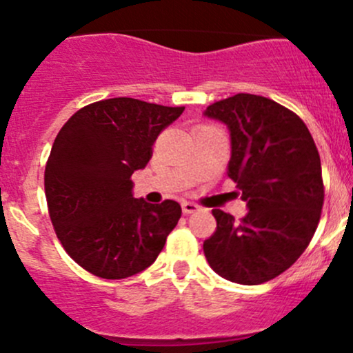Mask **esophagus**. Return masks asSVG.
I'll use <instances>...</instances> for the list:
<instances>
[{"label": "esophagus", "mask_w": 353, "mask_h": 353, "mask_svg": "<svg viewBox=\"0 0 353 353\" xmlns=\"http://www.w3.org/2000/svg\"><path fill=\"white\" fill-rule=\"evenodd\" d=\"M181 206H183L184 215H191V213L198 212L199 210V206L196 205V203H191V201H183L181 203Z\"/></svg>", "instance_id": "esophagus-1"}]
</instances>
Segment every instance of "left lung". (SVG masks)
Here are the masks:
<instances>
[{
  "label": "left lung",
  "mask_w": 353,
  "mask_h": 353,
  "mask_svg": "<svg viewBox=\"0 0 353 353\" xmlns=\"http://www.w3.org/2000/svg\"><path fill=\"white\" fill-rule=\"evenodd\" d=\"M205 116L229 128V177L249 212L237 222L212 210L216 230L203 251L222 279L259 285L290 268L318 229L325 201L319 152L297 114L261 95L223 99Z\"/></svg>",
  "instance_id": "left-lung-1"
}]
</instances>
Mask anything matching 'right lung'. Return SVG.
<instances>
[{"mask_svg":"<svg viewBox=\"0 0 353 353\" xmlns=\"http://www.w3.org/2000/svg\"><path fill=\"white\" fill-rule=\"evenodd\" d=\"M131 97L73 114L46 163L44 190L59 243L83 270L105 280L143 272L181 219V205L133 198L131 174L152 159L157 137L183 114Z\"/></svg>","mask_w":353,"mask_h":353,"instance_id":"obj_1","label":"right lung"}]
</instances>
